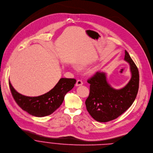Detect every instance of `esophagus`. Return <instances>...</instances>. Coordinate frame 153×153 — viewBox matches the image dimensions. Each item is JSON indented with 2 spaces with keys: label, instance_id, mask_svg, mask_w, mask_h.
Listing matches in <instances>:
<instances>
[{
  "label": "esophagus",
  "instance_id": "esophagus-1",
  "mask_svg": "<svg viewBox=\"0 0 153 153\" xmlns=\"http://www.w3.org/2000/svg\"><path fill=\"white\" fill-rule=\"evenodd\" d=\"M83 84V82L82 80L80 79H79L77 80L76 82V86H80V85H82Z\"/></svg>",
  "mask_w": 153,
  "mask_h": 153
}]
</instances>
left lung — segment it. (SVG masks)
I'll return each mask as SVG.
<instances>
[{
    "label": "left lung",
    "mask_w": 153,
    "mask_h": 153,
    "mask_svg": "<svg viewBox=\"0 0 153 153\" xmlns=\"http://www.w3.org/2000/svg\"><path fill=\"white\" fill-rule=\"evenodd\" d=\"M124 60L130 65L132 77L128 84L120 90L111 87L104 73L96 72L87 80L90 93L85 101L87 110L97 121L107 122L117 118L131 106L139 86V73L137 66L125 51Z\"/></svg>",
    "instance_id": "left-lung-1"
}]
</instances>
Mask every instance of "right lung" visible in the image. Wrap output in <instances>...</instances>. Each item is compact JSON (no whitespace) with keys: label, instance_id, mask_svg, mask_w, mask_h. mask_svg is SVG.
Segmentation results:
<instances>
[{"label":"right lung","instance_id":"add662e5","mask_svg":"<svg viewBox=\"0 0 153 153\" xmlns=\"http://www.w3.org/2000/svg\"><path fill=\"white\" fill-rule=\"evenodd\" d=\"M75 79L61 78L59 82L49 92L36 97L22 95L17 92L9 81L10 88L14 100L24 111L37 117L52 114L62 104L65 94L74 86Z\"/></svg>","mask_w":153,"mask_h":153}]
</instances>
